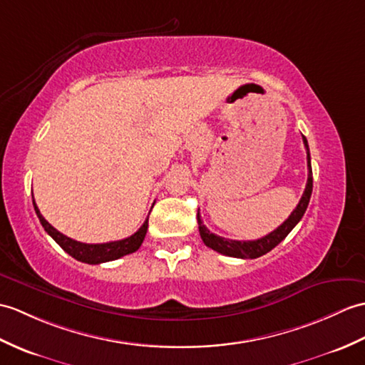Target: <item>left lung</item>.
I'll return each instance as SVG.
<instances>
[{
  "mask_svg": "<svg viewBox=\"0 0 365 365\" xmlns=\"http://www.w3.org/2000/svg\"><path fill=\"white\" fill-rule=\"evenodd\" d=\"M303 143H304V148H307V160H308V182H307V188H304L303 196L299 202V205L295 207V210L289 215V217L286 219V221L277 227L274 232H270L269 235L262 236L259 240L255 241H233V240H225L221 238V236H217L215 233H211L208 228L203 225L200 215H199V210H197V224H199V233H200V238L203 241V244L207 245V247L213 249L219 253H222V255L227 257H233V258H242V259H253V258H258L266 255L267 252L272 250L274 247L282 242L287 235L291 233L292 228L300 222V219L303 217L304 211L308 208V203L311 199V192H312V171H311V155H309V148H308V141L307 138L303 137Z\"/></svg>",
  "mask_w": 365,
  "mask_h": 365,
  "instance_id": "left-lung-1",
  "label": "left lung"
}]
</instances>
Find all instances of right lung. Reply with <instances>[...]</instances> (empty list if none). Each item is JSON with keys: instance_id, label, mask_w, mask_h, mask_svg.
<instances>
[{"instance_id": "1", "label": "right lung", "mask_w": 365, "mask_h": 365, "mask_svg": "<svg viewBox=\"0 0 365 365\" xmlns=\"http://www.w3.org/2000/svg\"><path fill=\"white\" fill-rule=\"evenodd\" d=\"M32 203H34V210H36V213L40 219V224L43 225L45 232L51 236V238L61 245L68 255H71L74 259H78V261L87 262V264H101V262L113 261V259H118L124 255H129V253L137 252L140 249V245L143 244L144 236H146V232H148L149 217L138 228V232H135L132 236H129V238H125V240L104 242V244L79 242V241L68 238V236L62 235L61 232H57L56 228L51 225L43 216L40 215V210L36 205V200H32Z\"/></svg>"}]
</instances>
